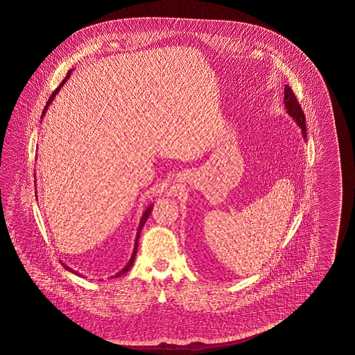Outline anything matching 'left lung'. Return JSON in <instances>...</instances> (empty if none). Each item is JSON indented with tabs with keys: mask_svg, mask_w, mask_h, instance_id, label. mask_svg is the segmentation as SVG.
Segmentation results:
<instances>
[{
	"mask_svg": "<svg viewBox=\"0 0 355 355\" xmlns=\"http://www.w3.org/2000/svg\"><path fill=\"white\" fill-rule=\"evenodd\" d=\"M284 106L287 109V113L292 116V119L298 124V127L301 128L303 138H307V132H306V118L302 110L301 105L298 103V100L295 98V92L292 89L286 85L284 87Z\"/></svg>",
	"mask_w": 355,
	"mask_h": 355,
	"instance_id": "8db88e82",
	"label": "left lung"
}]
</instances>
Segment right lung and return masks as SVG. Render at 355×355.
I'll return each instance as SVG.
<instances>
[{
  "instance_id": "right-lung-1",
  "label": "right lung",
  "mask_w": 355,
  "mask_h": 355,
  "mask_svg": "<svg viewBox=\"0 0 355 355\" xmlns=\"http://www.w3.org/2000/svg\"><path fill=\"white\" fill-rule=\"evenodd\" d=\"M71 72H72V69H69L68 71L67 76L64 77V80L60 83V86L54 90L53 94H52V96L49 98V100L46 101V105L44 106V110H43V113H42V118H44V115H46V109H48V106L51 105V103L53 101V98H55V95L58 94V91L60 90V87L66 83L68 78H69V76H71ZM152 207H153V204H150L148 207H147V209L144 211V216H142V218H141V222H139V226H138V230H137V236H136V242H135V250H133V254H132V257H130V260L128 261V264L125 265L123 269H121V272H116L114 277L115 278H118V277H121L123 274H125V272H128L129 269L132 268V265L135 263V259H136L137 249H138V240H139V234H141V231H142V228H144V223H146V220L147 218L150 217V214H151ZM63 264V263H62ZM63 268H66V270L68 272H73L76 275H80V272H75V270H72L69 266H67L66 264H63Z\"/></svg>"
}]
</instances>
